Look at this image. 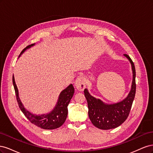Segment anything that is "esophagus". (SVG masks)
<instances>
[{"instance_id": "obj_1", "label": "esophagus", "mask_w": 153, "mask_h": 153, "mask_svg": "<svg viewBox=\"0 0 153 153\" xmlns=\"http://www.w3.org/2000/svg\"><path fill=\"white\" fill-rule=\"evenodd\" d=\"M85 80L84 77H78L75 82V86L76 89L79 91H83L85 87Z\"/></svg>"}]
</instances>
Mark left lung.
I'll return each mask as SVG.
<instances>
[{
	"mask_svg": "<svg viewBox=\"0 0 153 153\" xmlns=\"http://www.w3.org/2000/svg\"><path fill=\"white\" fill-rule=\"evenodd\" d=\"M124 55L130 62L133 71L131 88L126 98L117 103L106 104L101 100L92 96L87 89L84 90L89 119L92 124L99 129H110L119 126L126 121L130 112L136 92V72L131 58L127 54Z\"/></svg>",
	"mask_w": 153,
	"mask_h": 153,
	"instance_id": "left-lung-1",
	"label": "left lung"
}]
</instances>
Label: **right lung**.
<instances>
[{
    "mask_svg": "<svg viewBox=\"0 0 153 153\" xmlns=\"http://www.w3.org/2000/svg\"><path fill=\"white\" fill-rule=\"evenodd\" d=\"M34 45V44H32L27 46L26 48L22 51L19 57H20L21 54L24 53L27 49L30 48ZM13 84L15 91L18 106H19L22 112L25 115V116L29 120L31 123L45 129H53L61 126L65 122L68 115V106L72 98L74 92H75V89H74L72 84L69 85L61 92L57 103L53 110L47 114L37 115L30 113L24 108L19 98V95H18V88L16 85L14 76H13Z\"/></svg>",
    "mask_w": 153,
    "mask_h": 153,
    "instance_id": "obj_1",
    "label": "right lung"
}]
</instances>
